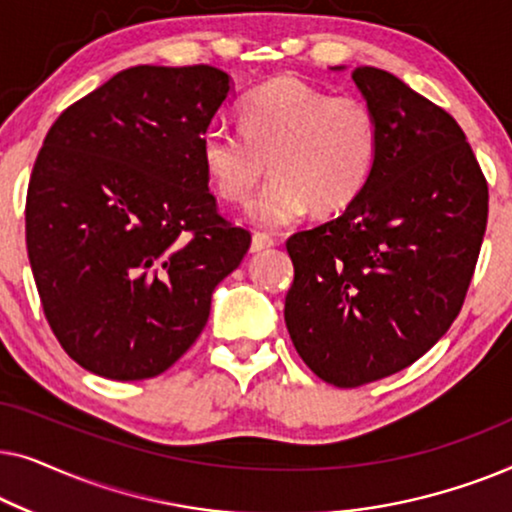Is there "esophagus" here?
Segmentation results:
<instances>
[{
	"label": "esophagus",
	"instance_id": "1",
	"mask_svg": "<svg viewBox=\"0 0 512 512\" xmlns=\"http://www.w3.org/2000/svg\"><path fill=\"white\" fill-rule=\"evenodd\" d=\"M270 247H275V240L270 235L254 233V237H251V254H258V251H265Z\"/></svg>",
	"mask_w": 512,
	"mask_h": 512
}]
</instances>
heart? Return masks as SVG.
<instances>
[{"label":"heart","mask_w":512,"mask_h":512,"mask_svg":"<svg viewBox=\"0 0 512 512\" xmlns=\"http://www.w3.org/2000/svg\"><path fill=\"white\" fill-rule=\"evenodd\" d=\"M240 130L216 125L202 137L200 158L214 193L244 205L275 174L254 205L263 228L307 212L347 209L366 188L380 151V121L359 95H331L296 76H275L240 104Z\"/></svg>","instance_id":"heart-1"}]
</instances>
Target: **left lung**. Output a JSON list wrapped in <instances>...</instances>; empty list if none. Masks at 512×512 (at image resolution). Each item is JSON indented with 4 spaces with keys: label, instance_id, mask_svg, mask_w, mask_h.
Wrapping results in <instances>:
<instances>
[{
    "label": "left lung",
    "instance_id": "8db88e82",
    "mask_svg": "<svg viewBox=\"0 0 512 512\" xmlns=\"http://www.w3.org/2000/svg\"><path fill=\"white\" fill-rule=\"evenodd\" d=\"M352 79L380 121L366 188L335 219L286 240L284 319L307 368L340 389L408 368L464 305L489 191L464 130L394 74Z\"/></svg>",
    "mask_w": 512,
    "mask_h": 512
}]
</instances>
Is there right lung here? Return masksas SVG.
<instances>
[{
    "instance_id": "add662e5",
    "label": "right lung",
    "mask_w": 512,
    "mask_h": 512,
    "mask_svg": "<svg viewBox=\"0 0 512 512\" xmlns=\"http://www.w3.org/2000/svg\"><path fill=\"white\" fill-rule=\"evenodd\" d=\"M228 93L216 67L137 65L48 130L27 186V256L48 326L90 373H165L249 251L251 233L219 212L200 158Z\"/></svg>"
}]
</instances>
